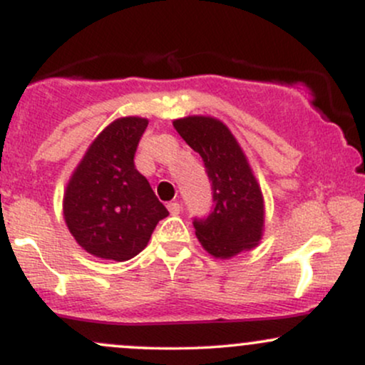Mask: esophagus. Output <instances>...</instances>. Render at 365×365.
Instances as JSON below:
<instances>
[{"instance_id": "1", "label": "esophagus", "mask_w": 365, "mask_h": 365, "mask_svg": "<svg viewBox=\"0 0 365 365\" xmlns=\"http://www.w3.org/2000/svg\"><path fill=\"white\" fill-rule=\"evenodd\" d=\"M168 211L173 216H177V215H180V211H182V206H180L178 202H168Z\"/></svg>"}]
</instances>
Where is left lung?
<instances>
[{
  "label": "left lung",
  "mask_w": 365,
  "mask_h": 365,
  "mask_svg": "<svg viewBox=\"0 0 365 365\" xmlns=\"http://www.w3.org/2000/svg\"><path fill=\"white\" fill-rule=\"evenodd\" d=\"M173 127L202 158L211 182V211L194 217L200 244L223 259L257 245L264 226L262 194L235 137L226 125L209 116L175 120Z\"/></svg>",
  "instance_id": "8db88e82"
}]
</instances>
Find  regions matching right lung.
I'll return each mask as SVG.
<instances>
[{"label":"right lung","mask_w":365,"mask_h":365,"mask_svg":"<svg viewBox=\"0 0 365 365\" xmlns=\"http://www.w3.org/2000/svg\"><path fill=\"white\" fill-rule=\"evenodd\" d=\"M145 128L148 120L137 116L113 121L92 142L66 187V226L96 257L116 262L135 257L159 220L170 215L133 161Z\"/></svg>","instance_id":"right-lung-1"}]
</instances>
